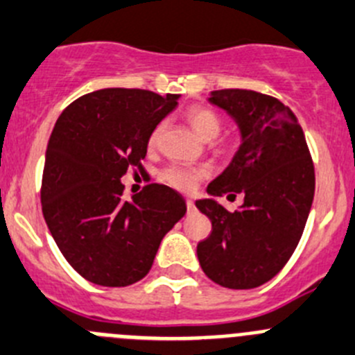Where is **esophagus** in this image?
<instances>
[{
  "label": "esophagus",
  "instance_id": "1",
  "mask_svg": "<svg viewBox=\"0 0 355 355\" xmlns=\"http://www.w3.org/2000/svg\"><path fill=\"white\" fill-rule=\"evenodd\" d=\"M187 209H188V212H195V204H193V200H190V198L187 200Z\"/></svg>",
  "mask_w": 355,
  "mask_h": 355
}]
</instances>
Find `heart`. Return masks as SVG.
I'll use <instances>...</instances> for the list:
<instances>
[{
  "label": "heart",
  "instance_id": "obj_1",
  "mask_svg": "<svg viewBox=\"0 0 355 355\" xmlns=\"http://www.w3.org/2000/svg\"><path fill=\"white\" fill-rule=\"evenodd\" d=\"M187 120L191 125V129L197 132V136L204 141H212L221 132V120L214 111L207 110L204 106H193L187 111ZM164 125H157L151 130L148 137V148H155L160 139ZM207 175V171L200 167H190V165H171L162 172V181L167 183L168 187L175 188L181 191H190L197 187L200 180Z\"/></svg>",
  "mask_w": 355,
  "mask_h": 355
}]
</instances>
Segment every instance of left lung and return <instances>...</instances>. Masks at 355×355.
I'll return each mask as SVG.
<instances>
[{
    "instance_id": "obj_1",
    "label": "left lung",
    "mask_w": 355,
    "mask_h": 355,
    "mask_svg": "<svg viewBox=\"0 0 355 355\" xmlns=\"http://www.w3.org/2000/svg\"><path fill=\"white\" fill-rule=\"evenodd\" d=\"M209 103L234 118L241 146L209 183L211 198L195 202L212 223L197 256L216 284L252 289L284 268L302 239L315 191L312 157L295 113L275 97L225 89L211 92ZM226 193L245 195L239 211L215 200Z\"/></svg>"
}]
</instances>
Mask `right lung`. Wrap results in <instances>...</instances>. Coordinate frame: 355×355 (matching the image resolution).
I'll list each match as a JSON object with an SVG mask.
<instances>
[{"mask_svg": "<svg viewBox=\"0 0 355 355\" xmlns=\"http://www.w3.org/2000/svg\"><path fill=\"white\" fill-rule=\"evenodd\" d=\"M141 89H104L60 113L50 136L42 181L46 226L64 258L87 281L123 288L153 265L162 239L187 212L165 184L123 198L121 175L143 168L151 130L178 106Z\"/></svg>", "mask_w": 355, "mask_h": 355, "instance_id": "obj_1", "label": "right lung"}]
</instances>
